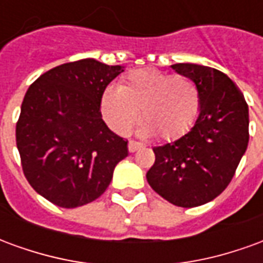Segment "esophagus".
I'll use <instances>...</instances> for the list:
<instances>
[{"label": "esophagus", "mask_w": 263, "mask_h": 263, "mask_svg": "<svg viewBox=\"0 0 263 263\" xmlns=\"http://www.w3.org/2000/svg\"><path fill=\"white\" fill-rule=\"evenodd\" d=\"M142 146V143L137 142V141H129V143H128V151L129 152H135V151H138V149Z\"/></svg>", "instance_id": "34e87169"}]
</instances>
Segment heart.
Masks as SVG:
<instances>
[{
    "label": "heart",
    "instance_id": "b5f03b06",
    "mask_svg": "<svg viewBox=\"0 0 263 263\" xmlns=\"http://www.w3.org/2000/svg\"><path fill=\"white\" fill-rule=\"evenodd\" d=\"M145 134L175 139L192 128L200 111V92L186 76L152 69L128 73L118 88L108 87L101 98V112L118 134H128L138 120Z\"/></svg>",
    "mask_w": 263,
    "mask_h": 263
}]
</instances>
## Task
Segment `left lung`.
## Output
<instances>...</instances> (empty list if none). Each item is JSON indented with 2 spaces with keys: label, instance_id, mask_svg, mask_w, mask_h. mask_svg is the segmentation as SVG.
Wrapping results in <instances>:
<instances>
[{
  "label": "left lung",
  "instance_id": "1",
  "mask_svg": "<svg viewBox=\"0 0 263 263\" xmlns=\"http://www.w3.org/2000/svg\"><path fill=\"white\" fill-rule=\"evenodd\" d=\"M171 67L196 83L200 111L187 134L154 148L146 179L169 203L190 209L214 200L231 182L248 146V104L220 70L193 63Z\"/></svg>",
  "mask_w": 263,
  "mask_h": 263
}]
</instances>
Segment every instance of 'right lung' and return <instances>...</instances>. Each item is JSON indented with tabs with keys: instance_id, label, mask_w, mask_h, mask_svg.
<instances>
[{
	"instance_id": "right-lung-1",
	"label": "right lung",
	"mask_w": 263,
	"mask_h": 263,
	"mask_svg": "<svg viewBox=\"0 0 263 263\" xmlns=\"http://www.w3.org/2000/svg\"><path fill=\"white\" fill-rule=\"evenodd\" d=\"M124 71L83 59L53 67L26 91L16 122V148L26 180L63 209L91 203L107 190L128 141L105 125L101 98Z\"/></svg>"
}]
</instances>
